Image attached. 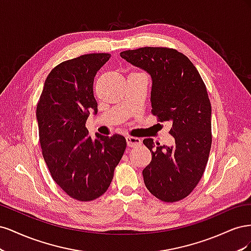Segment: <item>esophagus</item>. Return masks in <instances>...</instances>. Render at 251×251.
Listing matches in <instances>:
<instances>
[{
  "instance_id": "esophagus-1",
  "label": "esophagus",
  "mask_w": 251,
  "mask_h": 251,
  "mask_svg": "<svg viewBox=\"0 0 251 251\" xmlns=\"http://www.w3.org/2000/svg\"><path fill=\"white\" fill-rule=\"evenodd\" d=\"M126 144L127 147H131V148H135V147H138L141 144V139L138 137H133V136H126Z\"/></svg>"
}]
</instances>
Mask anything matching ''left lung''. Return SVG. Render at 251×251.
Returning a JSON list of instances; mask_svg holds the SVG:
<instances>
[{"label": "left lung", "mask_w": 251, "mask_h": 251, "mask_svg": "<svg viewBox=\"0 0 251 251\" xmlns=\"http://www.w3.org/2000/svg\"><path fill=\"white\" fill-rule=\"evenodd\" d=\"M120 56L151 77V114L170 121L174 147L151 138L143 144L151 161L142 171L144 184L164 202L184 199L199 183L211 148V105L206 87L187 56L175 49L143 47Z\"/></svg>", "instance_id": "obj_1"}]
</instances>
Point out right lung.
Wrapping results in <instances>:
<instances>
[{"instance_id": "right-lung-1", "label": "right lung", "mask_w": 251, "mask_h": 251, "mask_svg": "<svg viewBox=\"0 0 251 251\" xmlns=\"http://www.w3.org/2000/svg\"><path fill=\"white\" fill-rule=\"evenodd\" d=\"M109 53L83 54L53 68L36 105L40 143L52 179L71 198L92 201L109 188L123 157L124 136L96 134L86 127L91 111L97 112L93 82Z\"/></svg>"}]
</instances>
